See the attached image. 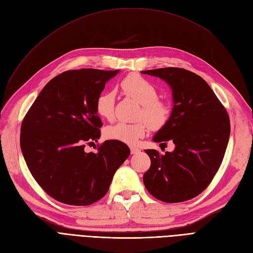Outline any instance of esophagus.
<instances>
[{
	"label": "esophagus",
	"instance_id": "1",
	"mask_svg": "<svg viewBox=\"0 0 253 253\" xmlns=\"http://www.w3.org/2000/svg\"><path fill=\"white\" fill-rule=\"evenodd\" d=\"M139 152H140L139 149H137V148H135V147H132V148H131V153H132V154H137V153H139Z\"/></svg>",
	"mask_w": 253,
	"mask_h": 253
}]
</instances>
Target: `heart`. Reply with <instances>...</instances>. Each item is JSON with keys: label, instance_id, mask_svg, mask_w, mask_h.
I'll return each mask as SVG.
<instances>
[{"label": "heart", "instance_id": "b5f03b06", "mask_svg": "<svg viewBox=\"0 0 253 253\" xmlns=\"http://www.w3.org/2000/svg\"><path fill=\"white\" fill-rule=\"evenodd\" d=\"M122 90L133 97L141 104L139 117H143L152 127L162 126L169 117V106L164 101L157 99L158 93L155 85L144 79L138 74H131L121 81ZM115 108V95L112 91H103L96 99L95 109L99 116L111 119ZM147 131L144 121H137L134 124L117 122L105 128L104 135L108 139L117 140L133 144Z\"/></svg>", "mask_w": 253, "mask_h": 253}]
</instances>
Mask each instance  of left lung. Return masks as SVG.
Listing matches in <instances>:
<instances>
[{"mask_svg":"<svg viewBox=\"0 0 253 253\" xmlns=\"http://www.w3.org/2000/svg\"><path fill=\"white\" fill-rule=\"evenodd\" d=\"M141 73L163 79L172 89L171 116L153 141L175 144L165 154L145 150L151 167L143 183L162 202L189 201L208 187L223 162L230 136L227 111L209 84L192 72L165 67Z\"/></svg>","mask_w":253,"mask_h":253,"instance_id":"obj_1","label":"left lung"}]
</instances>
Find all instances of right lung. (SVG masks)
Here are the masks:
<instances>
[{"label": "right lung", "mask_w": 253, "mask_h": 253, "mask_svg": "<svg viewBox=\"0 0 253 253\" xmlns=\"http://www.w3.org/2000/svg\"><path fill=\"white\" fill-rule=\"evenodd\" d=\"M118 72L83 68L60 74L23 119L20 143L26 165L40 187L60 203L88 206L101 200L131 153L117 140L104 141L97 153L84 150L100 138L96 99Z\"/></svg>", "instance_id": "add662e5"}]
</instances>
